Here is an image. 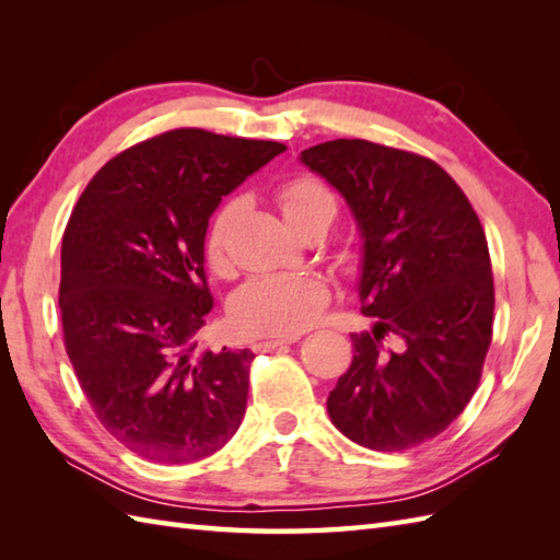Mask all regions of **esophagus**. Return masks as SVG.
Wrapping results in <instances>:
<instances>
[{"mask_svg": "<svg viewBox=\"0 0 560 560\" xmlns=\"http://www.w3.org/2000/svg\"><path fill=\"white\" fill-rule=\"evenodd\" d=\"M299 339H301V335H291V337H265V339H259V341L255 343V349H257V351H271V349L283 347V343H293V341H299Z\"/></svg>", "mask_w": 560, "mask_h": 560, "instance_id": "1", "label": "esophagus"}]
</instances>
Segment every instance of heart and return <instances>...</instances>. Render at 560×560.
<instances>
[{
    "label": "heart",
    "mask_w": 560,
    "mask_h": 560,
    "mask_svg": "<svg viewBox=\"0 0 560 560\" xmlns=\"http://www.w3.org/2000/svg\"><path fill=\"white\" fill-rule=\"evenodd\" d=\"M279 207L289 225L317 209L335 211V199L313 177H293L279 187ZM233 221V205H223L209 223L205 255L213 271L225 265V235ZM325 281L307 271L261 273L245 281L231 301L233 325L245 335L291 337L311 327L327 305Z\"/></svg>",
    "instance_id": "1"
}]
</instances>
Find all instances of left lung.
<instances>
[{
  "mask_svg": "<svg viewBox=\"0 0 560 560\" xmlns=\"http://www.w3.org/2000/svg\"><path fill=\"white\" fill-rule=\"evenodd\" d=\"M301 163L347 199L363 237L353 361L329 392L339 431L368 450L399 452L443 433L481 380L493 335V273L477 211L431 159L335 139ZM400 341L397 352L382 341Z\"/></svg>",
  "mask_w": 560,
  "mask_h": 560,
  "instance_id": "left-lung-1",
  "label": "left lung"
}]
</instances>
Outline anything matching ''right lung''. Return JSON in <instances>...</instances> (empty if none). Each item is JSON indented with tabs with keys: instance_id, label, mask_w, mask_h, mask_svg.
<instances>
[{
	"instance_id": "add662e5",
	"label": "right lung",
	"mask_w": 560,
	"mask_h": 560,
	"mask_svg": "<svg viewBox=\"0 0 560 560\" xmlns=\"http://www.w3.org/2000/svg\"><path fill=\"white\" fill-rule=\"evenodd\" d=\"M279 141L171 129L93 175L62 237L65 347L83 395L139 457L185 464L221 450L247 404L249 349H199L213 307L209 217Z\"/></svg>"
}]
</instances>
